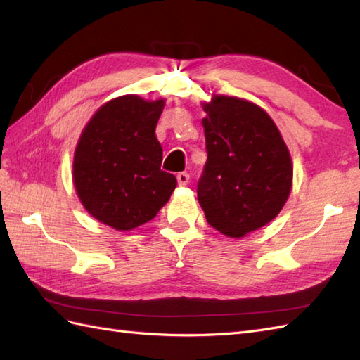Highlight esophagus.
<instances>
[{
	"mask_svg": "<svg viewBox=\"0 0 360 360\" xmlns=\"http://www.w3.org/2000/svg\"><path fill=\"white\" fill-rule=\"evenodd\" d=\"M176 179H178L179 186H187L190 181V174L186 172H181V173H178V176H176Z\"/></svg>",
	"mask_w": 360,
	"mask_h": 360,
	"instance_id": "1",
	"label": "esophagus"
}]
</instances>
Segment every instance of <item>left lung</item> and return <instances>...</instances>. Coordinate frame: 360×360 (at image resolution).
Returning a JSON list of instances; mask_svg holds the SVG:
<instances>
[{
  "label": "left lung",
  "mask_w": 360,
  "mask_h": 360,
  "mask_svg": "<svg viewBox=\"0 0 360 360\" xmlns=\"http://www.w3.org/2000/svg\"><path fill=\"white\" fill-rule=\"evenodd\" d=\"M207 160L198 200L207 223L240 238L278 215L292 186V164L278 128L255 103L215 96L204 105Z\"/></svg>",
  "instance_id": "8db88e82"
}]
</instances>
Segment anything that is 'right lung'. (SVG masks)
Here are the masks:
<instances>
[{
	"instance_id": "1",
	"label": "right lung",
	"mask_w": 360,
	"mask_h": 360,
	"mask_svg": "<svg viewBox=\"0 0 360 360\" xmlns=\"http://www.w3.org/2000/svg\"><path fill=\"white\" fill-rule=\"evenodd\" d=\"M164 101L124 96L103 105L83 129L74 156V186L101 223L131 231L153 219L178 186L160 170L155 129Z\"/></svg>"
}]
</instances>
